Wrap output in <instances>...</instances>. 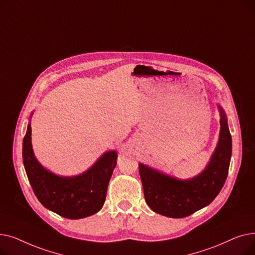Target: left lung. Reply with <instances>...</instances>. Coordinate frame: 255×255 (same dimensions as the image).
<instances>
[{
    "label": "left lung",
    "mask_w": 255,
    "mask_h": 255,
    "mask_svg": "<svg viewBox=\"0 0 255 255\" xmlns=\"http://www.w3.org/2000/svg\"><path fill=\"white\" fill-rule=\"evenodd\" d=\"M220 109V135L217 148L206 169L193 179L181 181L143 164H138L145 203L156 213L183 218L211 204L229 175L232 135L223 110Z\"/></svg>",
    "instance_id": "left-lung-1"
}]
</instances>
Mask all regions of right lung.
I'll list each match as a JSON object with an SVG mask.
<instances>
[{
    "label": "right lung",
    "mask_w": 255,
    "mask_h": 255,
    "mask_svg": "<svg viewBox=\"0 0 255 255\" xmlns=\"http://www.w3.org/2000/svg\"><path fill=\"white\" fill-rule=\"evenodd\" d=\"M22 158L26 176L39 202L68 219L91 216L103 207L107 186L117 165V153L110 151L82 175L72 178L53 175L34 156L30 124L22 141Z\"/></svg>",
    "instance_id": "right-lung-1"
}]
</instances>
